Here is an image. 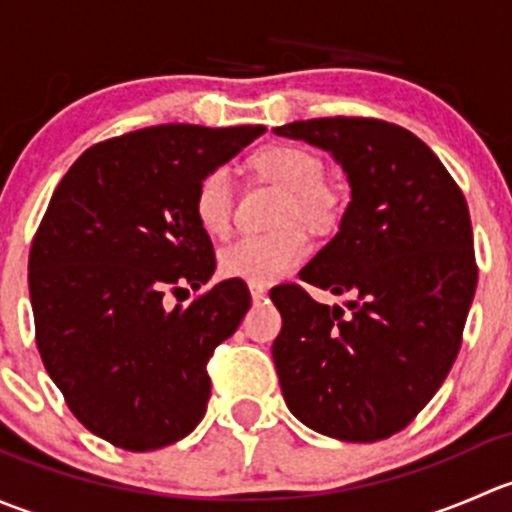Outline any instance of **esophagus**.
<instances>
[{
  "label": "esophagus",
  "instance_id": "esophagus-1",
  "mask_svg": "<svg viewBox=\"0 0 512 512\" xmlns=\"http://www.w3.org/2000/svg\"><path fill=\"white\" fill-rule=\"evenodd\" d=\"M250 294H252V302H262V299L267 297V287L257 285V282H250Z\"/></svg>",
  "mask_w": 512,
  "mask_h": 512
}]
</instances>
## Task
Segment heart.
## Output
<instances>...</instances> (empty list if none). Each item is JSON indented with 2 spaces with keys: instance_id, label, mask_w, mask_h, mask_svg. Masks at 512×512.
Instances as JSON below:
<instances>
[{
  "instance_id": "1",
  "label": "heart",
  "mask_w": 512,
  "mask_h": 512,
  "mask_svg": "<svg viewBox=\"0 0 512 512\" xmlns=\"http://www.w3.org/2000/svg\"><path fill=\"white\" fill-rule=\"evenodd\" d=\"M252 168L267 183L282 188L277 225L267 235H245L220 252V272L245 282H275L302 265L309 242L297 223L324 230L337 220L339 195L324 180V160L292 143L265 146L252 156ZM235 185L225 165H215L195 185L193 213L208 235L223 237L232 223Z\"/></svg>"
}]
</instances>
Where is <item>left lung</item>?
Segmentation results:
<instances>
[{
	"mask_svg": "<svg viewBox=\"0 0 512 512\" xmlns=\"http://www.w3.org/2000/svg\"><path fill=\"white\" fill-rule=\"evenodd\" d=\"M342 163L352 203L299 280L352 292L319 304L302 285L270 292L272 344L289 411L324 436L371 443L409 426L441 389L478 285L466 198L436 153L379 118H312L275 128Z\"/></svg>",
	"mask_w": 512,
	"mask_h": 512,
	"instance_id": "obj_1",
	"label": "left lung"
}]
</instances>
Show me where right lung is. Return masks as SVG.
<instances>
[{"mask_svg":"<svg viewBox=\"0 0 512 512\" xmlns=\"http://www.w3.org/2000/svg\"><path fill=\"white\" fill-rule=\"evenodd\" d=\"M262 126L165 123L84 151L56 185L29 250L36 347L71 414L126 451L188 436L210 399L208 361L250 309L225 280L188 307L165 294L215 272L193 213L198 180Z\"/></svg>","mask_w":512,"mask_h":512,"instance_id":"add662e5","label":"right lung"}]
</instances>
